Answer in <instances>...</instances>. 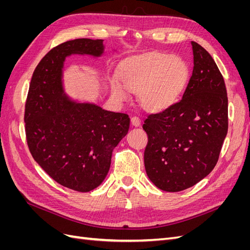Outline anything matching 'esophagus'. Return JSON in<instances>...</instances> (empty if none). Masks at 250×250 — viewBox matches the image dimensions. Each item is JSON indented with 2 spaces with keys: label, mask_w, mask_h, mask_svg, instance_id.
<instances>
[{
  "label": "esophagus",
  "mask_w": 250,
  "mask_h": 250,
  "mask_svg": "<svg viewBox=\"0 0 250 250\" xmlns=\"http://www.w3.org/2000/svg\"><path fill=\"white\" fill-rule=\"evenodd\" d=\"M131 124L135 127L141 126V119L139 117H132L131 118Z\"/></svg>",
  "instance_id": "esophagus-1"
}]
</instances>
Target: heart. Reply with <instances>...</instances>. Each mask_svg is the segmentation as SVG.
<instances>
[{
  "instance_id": "1",
  "label": "heart",
  "mask_w": 250,
  "mask_h": 250,
  "mask_svg": "<svg viewBox=\"0 0 250 250\" xmlns=\"http://www.w3.org/2000/svg\"><path fill=\"white\" fill-rule=\"evenodd\" d=\"M121 82L110 83L111 95L119 101H127L128 93L139 94V102L150 112L171 108L183 96L190 79V67L178 55L151 53L130 59L121 66Z\"/></svg>"
}]
</instances>
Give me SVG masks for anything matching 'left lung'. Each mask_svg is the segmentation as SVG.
I'll return each mask as SVG.
<instances>
[{
    "label": "left lung",
    "instance_id": "1",
    "mask_svg": "<svg viewBox=\"0 0 250 250\" xmlns=\"http://www.w3.org/2000/svg\"><path fill=\"white\" fill-rule=\"evenodd\" d=\"M194 67L183 99L148 116L144 163L149 179L163 191L195 186L215 168L228 134V94L209 53L192 42Z\"/></svg>",
    "mask_w": 250,
    "mask_h": 250
}]
</instances>
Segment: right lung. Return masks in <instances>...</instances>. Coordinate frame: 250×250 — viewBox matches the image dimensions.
Returning a JSON list of instances; mask_svg holds the SVG:
<instances>
[{
	"mask_svg": "<svg viewBox=\"0 0 250 250\" xmlns=\"http://www.w3.org/2000/svg\"><path fill=\"white\" fill-rule=\"evenodd\" d=\"M103 40L77 39L53 48L37 64L25 106V130L34 161L56 183L77 192L99 187L112 151L128 132L126 113L72 100L64 92L63 64L71 55L100 57Z\"/></svg>",
	"mask_w": 250,
	"mask_h": 250,
	"instance_id": "add662e5",
	"label": "right lung"
}]
</instances>
